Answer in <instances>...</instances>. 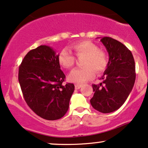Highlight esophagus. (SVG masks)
Here are the masks:
<instances>
[{"label":"esophagus","mask_w":148,"mask_h":148,"mask_svg":"<svg viewBox=\"0 0 148 148\" xmlns=\"http://www.w3.org/2000/svg\"><path fill=\"white\" fill-rule=\"evenodd\" d=\"M81 87H82L81 84H75V89H79V88H80Z\"/></svg>","instance_id":"34e87169"}]
</instances>
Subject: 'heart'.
<instances>
[{
  "mask_svg": "<svg viewBox=\"0 0 148 148\" xmlns=\"http://www.w3.org/2000/svg\"><path fill=\"white\" fill-rule=\"evenodd\" d=\"M71 50L77 57L83 56L79 69L73 71L68 79L75 83H83L94 77L95 71L100 74L105 71L108 65V57L104 50L99 49L98 46L90 41H81L73 43ZM58 62L65 69H71L75 63V59L67 48L60 50Z\"/></svg>",
  "mask_w": 148,
  "mask_h": 148,
  "instance_id": "obj_1",
  "label": "heart"
}]
</instances>
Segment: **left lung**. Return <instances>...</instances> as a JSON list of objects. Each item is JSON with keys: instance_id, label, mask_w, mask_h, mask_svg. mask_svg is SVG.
<instances>
[{"instance_id": "1", "label": "left lung", "mask_w": 148, "mask_h": 148, "mask_svg": "<svg viewBox=\"0 0 148 148\" xmlns=\"http://www.w3.org/2000/svg\"><path fill=\"white\" fill-rule=\"evenodd\" d=\"M109 53L107 68L100 79L102 82L93 84L92 107L107 114L122 106L132 90L136 79L135 62L131 51L117 40L105 36L100 39Z\"/></svg>"}]
</instances>
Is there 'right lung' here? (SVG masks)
<instances>
[{
    "label": "right lung",
    "instance_id": "1",
    "mask_svg": "<svg viewBox=\"0 0 148 148\" xmlns=\"http://www.w3.org/2000/svg\"><path fill=\"white\" fill-rule=\"evenodd\" d=\"M58 55L48 46L31 50L18 69V82L25 101L36 115L55 121L65 115L75 89L73 84L63 82Z\"/></svg>",
    "mask_w": 148,
    "mask_h": 148
}]
</instances>
